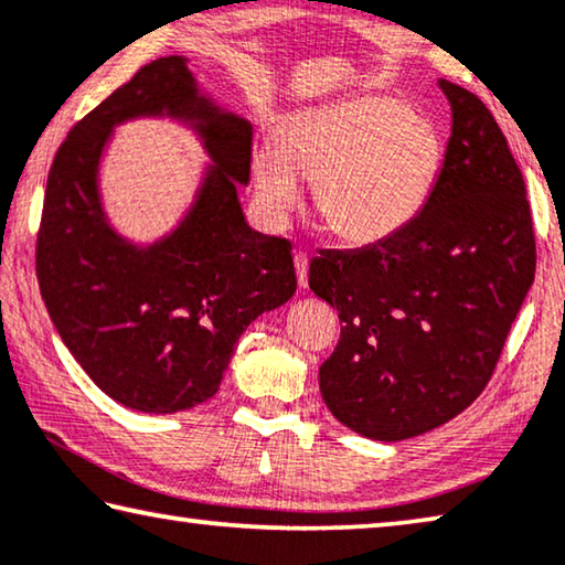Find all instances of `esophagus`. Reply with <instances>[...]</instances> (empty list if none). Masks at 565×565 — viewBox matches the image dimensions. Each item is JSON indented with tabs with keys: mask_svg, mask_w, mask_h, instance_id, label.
<instances>
[{
	"mask_svg": "<svg viewBox=\"0 0 565 565\" xmlns=\"http://www.w3.org/2000/svg\"><path fill=\"white\" fill-rule=\"evenodd\" d=\"M294 266H297V279L301 289H307L309 286V256L303 254V250H297L294 254Z\"/></svg>",
	"mask_w": 565,
	"mask_h": 565,
	"instance_id": "1",
	"label": "esophagus"
}]
</instances>
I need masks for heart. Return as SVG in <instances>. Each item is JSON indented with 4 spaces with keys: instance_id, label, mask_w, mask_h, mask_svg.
I'll return each mask as SVG.
<instances>
[{
    "instance_id": "heart-1",
    "label": "heart",
    "mask_w": 565,
    "mask_h": 565,
    "mask_svg": "<svg viewBox=\"0 0 565 565\" xmlns=\"http://www.w3.org/2000/svg\"><path fill=\"white\" fill-rule=\"evenodd\" d=\"M443 168V138L423 113L387 95H354L307 107L281 128V146L250 150L254 191L271 223L317 188V211L347 244H377L425 209Z\"/></svg>"
}]
</instances>
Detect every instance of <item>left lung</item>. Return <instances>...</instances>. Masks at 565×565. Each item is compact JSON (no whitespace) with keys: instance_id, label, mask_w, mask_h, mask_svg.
<instances>
[{"instance_id":"8db88e82","label":"left lung","mask_w":565,"mask_h":565,"mask_svg":"<svg viewBox=\"0 0 565 565\" xmlns=\"http://www.w3.org/2000/svg\"><path fill=\"white\" fill-rule=\"evenodd\" d=\"M452 132L425 209L390 238L319 250L309 286L342 334L319 366L339 423L370 440L423 435L486 390L535 276L523 173L486 103L440 79Z\"/></svg>"}]
</instances>
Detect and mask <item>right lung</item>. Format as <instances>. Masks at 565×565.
<instances>
[{
	"label": "right lung",
	"mask_w": 565,
	"mask_h": 565,
	"mask_svg": "<svg viewBox=\"0 0 565 565\" xmlns=\"http://www.w3.org/2000/svg\"><path fill=\"white\" fill-rule=\"evenodd\" d=\"M185 62L140 67L70 130L38 234L40 291L62 342L107 397L150 415L216 395L238 337L297 291L291 244L250 228L238 203L250 122L203 97ZM142 114L188 121L214 160L186 218L150 247L106 223L96 191L111 128Z\"/></svg>",
	"instance_id": "1"
}]
</instances>
